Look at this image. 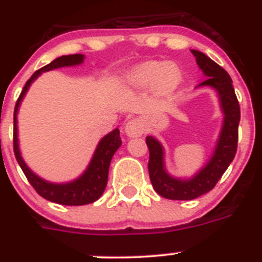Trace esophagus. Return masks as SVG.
<instances>
[{
    "label": "esophagus",
    "mask_w": 262,
    "mask_h": 262,
    "mask_svg": "<svg viewBox=\"0 0 262 262\" xmlns=\"http://www.w3.org/2000/svg\"><path fill=\"white\" fill-rule=\"evenodd\" d=\"M124 133L129 138L142 136L144 133V122L140 118H134V119L128 120L124 126Z\"/></svg>",
    "instance_id": "esophagus-1"
}]
</instances>
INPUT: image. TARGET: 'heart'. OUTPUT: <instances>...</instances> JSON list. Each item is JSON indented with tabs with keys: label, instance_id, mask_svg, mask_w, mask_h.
<instances>
[{
	"label": "heart",
	"instance_id": "1",
	"mask_svg": "<svg viewBox=\"0 0 262 262\" xmlns=\"http://www.w3.org/2000/svg\"><path fill=\"white\" fill-rule=\"evenodd\" d=\"M127 84L135 89L154 86L161 96L170 94L181 82V72L172 62L145 61L134 67L126 76Z\"/></svg>",
	"mask_w": 262,
	"mask_h": 262
}]
</instances>
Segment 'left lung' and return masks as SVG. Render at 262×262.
<instances>
[{
	"instance_id": "left-lung-1",
	"label": "left lung",
	"mask_w": 262,
	"mask_h": 262,
	"mask_svg": "<svg viewBox=\"0 0 262 262\" xmlns=\"http://www.w3.org/2000/svg\"><path fill=\"white\" fill-rule=\"evenodd\" d=\"M191 53L195 56L196 64L207 77V80L201 82L198 86H211L216 90L224 120L216 147L210 161L195 176L187 180L176 178L169 174L164 165L163 145L154 136L145 138V143L149 149L148 172L152 186L157 194L174 201L194 200L214 189L228 165L232 163L239 139L240 106L230 75L221 66H217L214 60L206 56L205 53L195 50H191Z\"/></svg>"
}]
</instances>
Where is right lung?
Masks as SVG:
<instances>
[{"mask_svg": "<svg viewBox=\"0 0 262 262\" xmlns=\"http://www.w3.org/2000/svg\"><path fill=\"white\" fill-rule=\"evenodd\" d=\"M84 55H81V53L60 56L46 67L39 69V71H36L29 78V81L23 88L22 93H20L17 103H15V108H14L13 147L14 155H15V159H17L20 169H22L29 182L32 185V187L35 189L39 195L46 198L47 201H51V202L66 206H82L88 205V203H93L94 201H97L99 196L102 195L106 185H107L108 166H110L111 159H113L118 148L120 147V144H122L119 129L115 128L114 131H111L110 134H107V135L101 139V142L97 145L96 152H94L93 157L90 160V164L88 165L86 170L80 177L76 178L75 181L67 182V184H52V182L46 181L39 176H36L23 161L22 156H20L19 145H18L17 114L20 102H22L23 97L29 90L30 85L32 84V81L36 80L38 76L41 75V72L52 71V69L61 68V67L78 66V64L84 61Z\"/></svg>", "mask_w": 262, "mask_h": 262, "instance_id": "add662e5", "label": "right lung"}]
</instances>
